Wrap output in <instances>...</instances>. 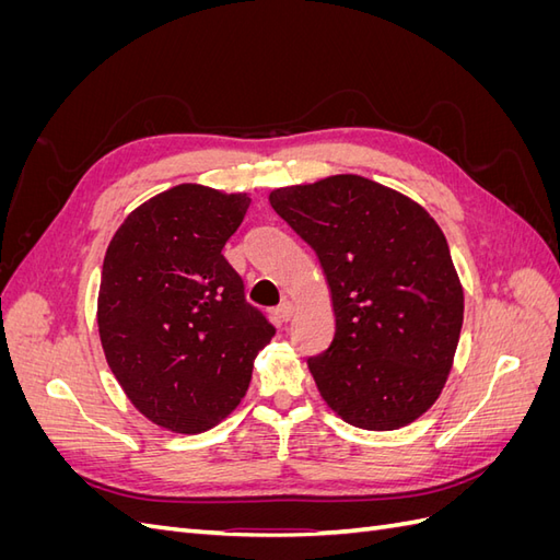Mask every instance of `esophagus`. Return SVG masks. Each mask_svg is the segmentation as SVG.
<instances>
[{
    "label": "esophagus",
    "instance_id": "34e87169",
    "mask_svg": "<svg viewBox=\"0 0 560 560\" xmlns=\"http://www.w3.org/2000/svg\"><path fill=\"white\" fill-rule=\"evenodd\" d=\"M294 315V306L290 301H284V303H280L278 306V311H276V317H278V322H287Z\"/></svg>",
    "mask_w": 560,
    "mask_h": 560
}]
</instances>
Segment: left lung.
Returning a JSON list of instances; mask_svg holds the SVG:
<instances>
[{
	"mask_svg": "<svg viewBox=\"0 0 560 560\" xmlns=\"http://www.w3.org/2000/svg\"><path fill=\"white\" fill-rule=\"evenodd\" d=\"M268 202L319 259L336 331L308 360L348 425H411L442 395L460 341L465 292L434 217L389 186L331 175L273 189Z\"/></svg>",
	"mask_w": 560,
	"mask_h": 560,
	"instance_id": "obj_1",
	"label": "left lung"
}]
</instances>
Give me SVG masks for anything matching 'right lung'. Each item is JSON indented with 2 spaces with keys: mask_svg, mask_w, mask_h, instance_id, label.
Here are the masks:
<instances>
[{
  "mask_svg": "<svg viewBox=\"0 0 560 560\" xmlns=\"http://www.w3.org/2000/svg\"><path fill=\"white\" fill-rule=\"evenodd\" d=\"M249 202L245 191L177 184L135 208L107 247L100 343L130 404L163 430L219 425L276 334L222 254Z\"/></svg>",
  "mask_w": 560,
  "mask_h": 560,
  "instance_id": "add662e5",
  "label": "right lung"
}]
</instances>
